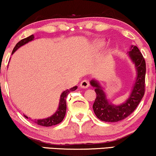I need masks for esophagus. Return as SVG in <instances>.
<instances>
[{
	"instance_id": "obj_1",
	"label": "esophagus",
	"mask_w": 156,
	"mask_h": 156,
	"mask_svg": "<svg viewBox=\"0 0 156 156\" xmlns=\"http://www.w3.org/2000/svg\"><path fill=\"white\" fill-rule=\"evenodd\" d=\"M80 86L81 88H83V89H86V88H87V87H88L89 86V81L87 80H82V82H81V83H80Z\"/></svg>"
}]
</instances>
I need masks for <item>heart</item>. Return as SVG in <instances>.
<instances>
[{"label": "heart", "mask_w": 156, "mask_h": 156, "mask_svg": "<svg viewBox=\"0 0 156 156\" xmlns=\"http://www.w3.org/2000/svg\"><path fill=\"white\" fill-rule=\"evenodd\" d=\"M96 44H97V46L98 47V48H102V47L104 45V42L103 41H101V40H99V41L97 42Z\"/></svg>", "instance_id": "b5f03b06"}]
</instances>
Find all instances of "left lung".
<instances>
[{
	"instance_id": "left-lung-1",
	"label": "left lung",
	"mask_w": 156,
	"mask_h": 156,
	"mask_svg": "<svg viewBox=\"0 0 156 156\" xmlns=\"http://www.w3.org/2000/svg\"><path fill=\"white\" fill-rule=\"evenodd\" d=\"M130 58L135 65L137 76L129 99L121 105H114L106 99V94L99 82L91 80L90 84L94 87L97 97L93 104V109L97 117L106 122H117L126 118L136 109L145 94L146 61L136 46L132 45L129 52Z\"/></svg>"
}]
</instances>
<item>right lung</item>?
<instances>
[{
	"mask_svg": "<svg viewBox=\"0 0 156 156\" xmlns=\"http://www.w3.org/2000/svg\"><path fill=\"white\" fill-rule=\"evenodd\" d=\"M34 40V35H32L29 37H27L26 38H24V39L21 40L20 41H19L18 43L16 44V45L15 46V48H13V50L12 52V55L16 52V51L18 50L19 48H20L21 46L24 45L27 42L32 41V40ZM77 89V87L75 86L72 88L69 89H67L65 91H63L62 93V94L60 96V100H59V107L57 108V112L55 113L52 116H51L50 117H48L47 119H31L32 121H33L34 123H37V125L42 126H52L58 124L60 122L62 121V120L65 118V114H66V110H67V104H66V98H67L68 94H69L71 91H75L76 89ZM26 119H30L28 117L25 116Z\"/></svg>",
	"mask_w": 156,
	"mask_h": 156,
	"instance_id": "1",
	"label": "right lung"
}]
</instances>
